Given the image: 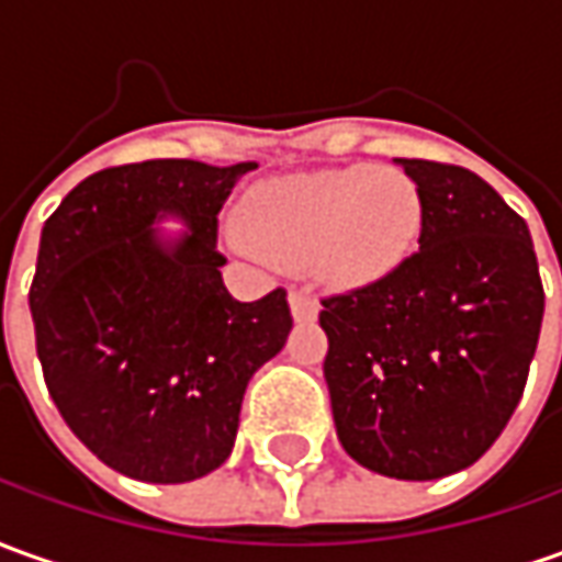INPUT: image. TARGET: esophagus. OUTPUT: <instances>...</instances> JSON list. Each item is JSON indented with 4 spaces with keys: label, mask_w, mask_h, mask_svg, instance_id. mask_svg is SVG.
<instances>
[{
    "label": "esophagus",
    "mask_w": 562,
    "mask_h": 562,
    "mask_svg": "<svg viewBox=\"0 0 562 562\" xmlns=\"http://www.w3.org/2000/svg\"><path fill=\"white\" fill-rule=\"evenodd\" d=\"M289 311H292L295 323H313L316 313H319V304H316V297L295 289V292H289Z\"/></svg>",
    "instance_id": "1"
}]
</instances>
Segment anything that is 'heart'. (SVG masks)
Returning <instances> with one entry per match:
<instances>
[{
    "label": "heart",
    "mask_w": 562,
    "mask_h": 562,
    "mask_svg": "<svg viewBox=\"0 0 562 562\" xmlns=\"http://www.w3.org/2000/svg\"><path fill=\"white\" fill-rule=\"evenodd\" d=\"M231 246L331 289H362L391 277L425 227L422 190L406 171L378 166L295 171L249 190Z\"/></svg>",
    "instance_id": "heart-1"
}]
</instances>
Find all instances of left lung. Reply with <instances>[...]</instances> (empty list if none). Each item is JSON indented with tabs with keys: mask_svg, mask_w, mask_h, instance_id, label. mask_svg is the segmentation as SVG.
<instances>
[{
	"mask_svg": "<svg viewBox=\"0 0 562 562\" xmlns=\"http://www.w3.org/2000/svg\"><path fill=\"white\" fill-rule=\"evenodd\" d=\"M396 166L425 200L418 251L323 301V372L347 456L393 480H440L471 468L510 422L544 292L526 221L480 175Z\"/></svg>",
	"mask_w": 562,
	"mask_h": 562,
	"instance_id": "1",
	"label": "left lung"
}]
</instances>
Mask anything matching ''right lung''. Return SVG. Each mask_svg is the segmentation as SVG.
Returning <instances> with one entry per match:
<instances>
[{
	"mask_svg": "<svg viewBox=\"0 0 562 562\" xmlns=\"http://www.w3.org/2000/svg\"><path fill=\"white\" fill-rule=\"evenodd\" d=\"M258 162L150 159L72 187L42 227L30 289L45 384L106 468L190 483L233 452L251 375L292 331L285 292L243 304L217 212ZM178 220L184 232L161 224Z\"/></svg>",
	"mask_w": 562,
	"mask_h": 562,
	"instance_id": "right-lung-1",
	"label": "right lung"
}]
</instances>
